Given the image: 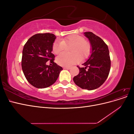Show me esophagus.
<instances>
[{
    "label": "esophagus",
    "instance_id": "34e87169",
    "mask_svg": "<svg viewBox=\"0 0 134 134\" xmlns=\"http://www.w3.org/2000/svg\"><path fill=\"white\" fill-rule=\"evenodd\" d=\"M64 69H67V70H70V68H69V67H64Z\"/></svg>",
    "mask_w": 134,
    "mask_h": 134
}]
</instances>
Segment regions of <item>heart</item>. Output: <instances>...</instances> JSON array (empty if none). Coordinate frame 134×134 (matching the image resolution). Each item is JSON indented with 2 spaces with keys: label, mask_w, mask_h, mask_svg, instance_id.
<instances>
[{
  "label": "heart",
  "mask_w": 134,
  "mask_h": 134,
  "mask_svg": "<svg viewBox=\"0 0 134 134\" xmlns=\"http://www.w3.org/2000/svg\"><path fill=\"white\" fill-rule=\"evenodd\" d=\"M66 45L71 47V54L62 53L59 55L56 62L59 65L64 67H70L78 63L84 59L90 56L92 47L90 43L86 41L82 36L78 35L69 36L62 40H57L52 44V51L56 54H59L65 49Z\"/></svg>",
  "instance_id": "heart-1"
}]
</instances>
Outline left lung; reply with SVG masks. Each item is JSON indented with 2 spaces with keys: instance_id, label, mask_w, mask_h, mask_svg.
I'll return each mask as SVG.
<instances>
[{
  "instance_id": "8db88e82",
  "label": "left lung",
  "mask_w": 134,
  "mask_h": 134,
  "mask_svg": "<svg viewBox=\"0 0 134 134\" xmlns=\"http://www.w3.org/2000/svg\"><path fill=\"white\" fill-rule=\"evenodd\" d=\"M84 34L90 42L91 54L83 64L84 67H78L79 73L74 77L73 80L80 88L91 91L99 88L107 79L110 71L111 60L108 46L102 38L91 32Z\"/></svg>"
}]
</instances>
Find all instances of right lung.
<instances>
[{
	"mask_svg": "<svg viewBox=\"0 0 134 134\" xmlns=\"http://www.w3.org/2000/svg\"><path fill=\"white\" fill-rule=\"evenodd\" d=\"M56 37L52 34H38L28 39L23 47L22 68L26 79L37 88H45L58 79L62 67L54 62L52 44ZM50 60L52 65L46 63Z\"/></svg>",
	"mask_w": 134,
	"mask_h": 134,
	"instance_id": "1",
	"label": "right lung"
}]
</instances>
